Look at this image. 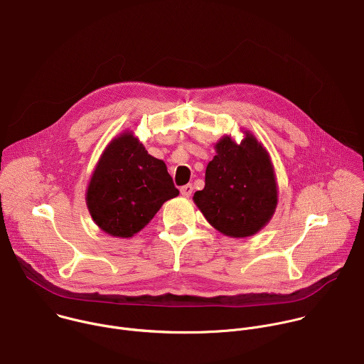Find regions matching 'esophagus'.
Segmentation results:
<instances>
[{"label": "esophagus", "instance_id": "esophagus-1", "mask_svg": "<svg viewBox=\"0 0 364 364\" xmlns=\"http://www.w3.org/2000/svg\"><path fill=\"white\" fill-rule=\"evenodd\" d=\"M180 193H181V196H184V197H190L191 193H193V186H191V184L183 186V187L180 188Z\"/></svg>", "mask_w": 364, "mask_h": 364}]
</instances>
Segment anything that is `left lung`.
Wrapping results in <instances>:
<instances>
[{
    "label": "left lung",
    "instance_id": "1",
    "mask_svg": "<svg viewBox=\"0 0 364 364\" xmlns=\"http://www.w3.org/2000/svg\"><path fill=\"white\" fill-rule=\"evenodd\" d=\"M205 168V186L194 193V203L220 232L234 238L250 237L273 217L277 183L267 150L246 132L235 144L224 136Z\"/></svg>",
    "mask_w": 364,
    "mask_h": 364
}]
</instances>
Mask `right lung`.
Masks as SVG:
<instances>
[{
    "instance_id": "1",
    "label": "right lung",
    "mask_w": 364,
    "mask_h": 364,
    "mask_svg": "<svg viewBox=\"0 0 364 364\" xmlns=\"http://www.w3.org/2000/svg\"><path fill=\"white\" fill-rule=\"evenodd\" d=\"M178 194L166 163L150 156L133 133H123L101 154L85 201L102 231L129 238L144 228L167 200Z\"/></svg>"
}]
</instances>
